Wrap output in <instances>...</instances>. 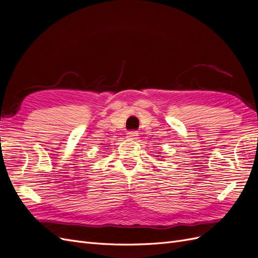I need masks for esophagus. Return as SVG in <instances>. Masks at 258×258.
<instances>
[{
  "label": "esophagus",
  "mask_w": 258,
  "mask_h": 258,
  "mask_svg": "<svg viewBox=\"0 0 258 258\" xmlns=\"http://www.w3.org/2000/svg\"><path fill=\"white\" fill-rule=\"evenodd\" d=\"M138 136H139L138 131H129L127 134V138L130 139V140H136Z\"/></svg>",
  "instance_id": "esophagus-1"
}]
</instances>
